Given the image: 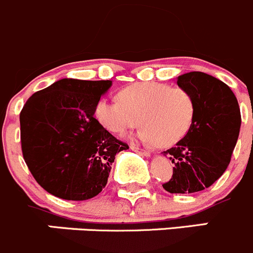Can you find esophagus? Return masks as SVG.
I'll use <instances>...</instances> for the list:
<instances>
[{
    "mask_svg": "<svg viewBox=\"0 0 253 253\" xmlns=\"http://www.w3.org/2000/svg\"><path fill=\"white\" fill-rule=\"evenodd\" d=\"M130 150H132V151L137 152V154L142 155V156H146V157H150V155H151V152H150L149 150L141 149V147L135 146V145H130Z\"/></svg>",
    "mask_w": 253,
    "mask_h": 253,
    "instance_id": "1",
    "label": "esophagus"
}]
</instances>
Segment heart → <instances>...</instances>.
Returning <instances> with one entry per match:
<instances>
[{
  "label": "heart",
  "instance_id": "heart-1",
  "mask_svg": "<svg viewBox=\"0 0 253 253\" xmlns=\"http://www.w3.org/2000/svg\"><path fill=\"white\" fill-rule=\"evenodd\" d=\"M119 101L101 99L96 118L101 126L116 135H124L139 121L141 141L171 146L183 139L192 126L194 102L183 88L142 82L122 89Z\"/></svg>",
  "mask_w": 253,
  "mask_h": 253
}]
</instances>
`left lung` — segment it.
Masks as SVG:
<instances>
[{"instance_id": "left-lung-1", "label": "left lung", "mask_w": 253, "mask_h": 253, "mask_svg": "<svg viewBox=\"0 0 253 253\" xmlns=\"http://www.w3.org/2000/svg\"><path fill=\"white\" fill-rule=\"evenodd\" d=\"M177 84L192 96V126L176 146L162 154L173 164V174L162 184L169 193L188 194L211 187L231 160L241 126L240 107L226 84L208 74L187 72Z\"/></svg>"}]
</instances>
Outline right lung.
<instances>
[{
  "instance_id": "obj_1",
  "label": "right lung",
  "mask_w": 253,
  "mask_h": 253,
  "mask_svg": "<svg viewBox=\"0 0 253 253\" xmlns=\"http://www.w3.org/2000/svg\"><path fill=\"white\" fill-rule=\"evenodd\" d=\"M111 80L62 79L36 92L19 116L24 161L36 181L66 201H87L108 182L116 155L129 149L94 118Z\"/></svg>"
}]
</instances>
